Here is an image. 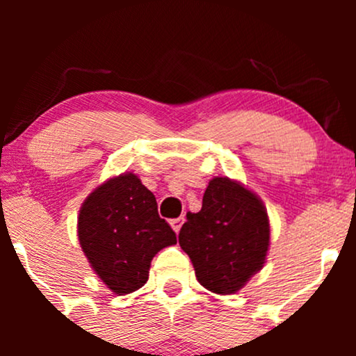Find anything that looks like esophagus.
<instances>
[{"label": "esophagus", "mask_w": 356, "mask_h": 356, "mask_svg": "<svg viewBox=\"0 0 356 356\" xmlns=\"http://www.w3.org/2000/svg\"><path fill=\"white\" fill-rule=\"evenodd\" d=\"M184 220H186L184 218H177V219H172V220H170V226H172V229H174L175 232L181 231V227H182Z\"/></svg>", "instance_id": "obj_1"}]
</instances>
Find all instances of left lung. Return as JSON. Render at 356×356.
I'll use <instances>...</instances> for the list:
<instances>
[{
    "label": "left lung",
    "mask_w": 356,
    "mask_h": 356,
    "mask_svg": "<svg viewBox=\"0 0 356 356\" xmlns=\"http://www.w3.org/2000/svg\"><path fill=\"white\" fill-rule=\"evenodd\" d=\"M179 244L204 288L232 295L263 268L269 248L268 212L243 184L214 177L204 192L202 209L187 212Z\"/></svg>",
    "instance_id": "8db88e82"
}]
</instances>
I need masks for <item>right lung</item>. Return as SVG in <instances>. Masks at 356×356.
Returning <instances> with one entry per match:
<instances>
[{
  "mask_svg": "<svg viewBox=\"0 0 356 356\" xmlns=\"http://www.w3.org/2000/svg\"><path fill=\"white\" fill-rule=\"evenodd\" d=\"M79 239L90 266L115 295L142 288L152 257L177 243L155 195L132 172L108 179L85 199Z\"/></svg>",
  "mask_w": 356,
  "mask_h": 356,
  "instance_id": "right-lung-1",
  "label": "right lung"
}]
</instances>
